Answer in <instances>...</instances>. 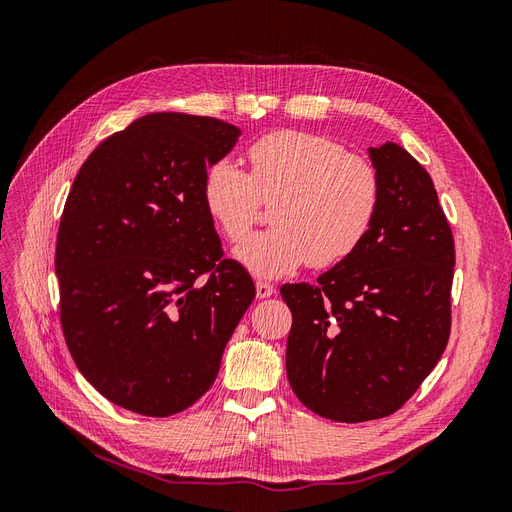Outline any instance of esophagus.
<instances>
[{"label": "esophagus", "mask_w": 512, "mask_h": 512, "mask_svg": "<svg viewBox=\"0 0 512 512\" xmlns=\"http://www.w3.org/2000/svg\"><path fill=\"white\" fill-rule=\"evenodd\" d=\"M275 294V286L269 282H256V297L258 299H269Z\"/></svg>", "instance_id": "34e87169"}]
</instances>
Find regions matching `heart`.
<instances>
[{
	"label": "heart",
	"mask_w": 512,
	"mask_h": 512,
	"mask_svg": "<svg viewBox=\"0 0 512 512\" xmlns=\"http://www.w3.org/2000/svg\"><path fill=\"white\" fill-rule=\"evenodd\" d=\"M250 173L235 160L213 162L203 179L209 218L228 241H241L273 200L271 228L245 239L235 258L256 277H282L309 262L327 269L359 250L374 226L378 170L329 136L284 130L247 151Z\"/></svg>",
	"instance_id": "heart-1"
}]
</instances>
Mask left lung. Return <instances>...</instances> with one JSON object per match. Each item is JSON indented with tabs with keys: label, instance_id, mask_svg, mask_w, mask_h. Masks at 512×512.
<instances>
[{
	"label": "left lung",
	"instance_id": "8db88e82",
	"mask_svg": "<svg viewBox=\"0 0 512 512\" xmlns=\"http://www.w3.org/2000/svg\"><path fill=\"white\" fill-rule=\"evenodd\" d=\"M382 200L359 250L318 277L284 284L294 395L337 423L397 412L451 335L455 241L427 170L395 143L369 147Z\"/></svg>",
	"mask_w": 512,
	"mask_h": 512
}]
</instances>
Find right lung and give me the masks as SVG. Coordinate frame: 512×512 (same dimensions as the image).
<instances>
[{"label":"right lung","mask_w":512,"mask_h":512,"mask_svg":"<svg viewBox=\"0 0 512 512\" xmlns=\"http://www.w3.org/2000/svg\"><path fill=\"white\" fill-rule=\"evenodd\" d=\"M239 134L222 119L151 113L104 138L70 188L55 250L61 329L87 382L136 414L203 397L256 297L203 203L207 168Z\"/></svg>","instance_id":"1"}]
</instances>
